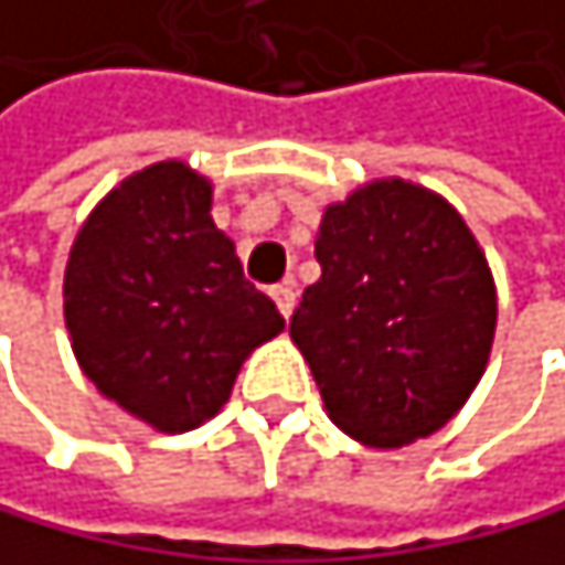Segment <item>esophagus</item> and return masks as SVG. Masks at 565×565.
<instances>
[{"label": "esophagus", "mask_w": 565, "mask_h": 565, "mask_svg": "<svg viewBox=\"0 0 565 565\" xmlns=\"http://www.w3.org/2000/svg\"><path fill=\"white\" fill-rule=\"evenodd\" d=\"M270 298L277 305V311L285 319H291V311H295V298H298V288H295V280H285V285H277L270 288Z\"/></svg>", "instance_id": "obj_1"}]
</instances>
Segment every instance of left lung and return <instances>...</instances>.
I'll use <instances>...</instances> for the list:
<instances>
[{"mask_svg": "<svg viewBox=\"0 0 565 565\" xmlns=\"http://www.w3.org/2000/svg\"><path fill=\"white\" fill-rule=\"evenodd\" d=\"M316 260L291 339L329 418L377 449L433 436L483 377L498 326L467 222L422 184L370 181L326 209Z\"/></svg>", "mask_w": 565, "mask_h": 565, "instance_id": "left-lung-1", "label": "left lung"}]
</instances>
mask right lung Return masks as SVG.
I'll use <instances>...</instances> for the list:
<instances>
[{
    "label": "right lung",
    "mask_w": 565,
    "mask_h": 565,
    "mask_svg": "<svg viewBox=\"0 0 565 565\" xmlns=\"http://www.w3.org/2000/svg\"><path fill=\"white\" fill-rule=\"evenodd\" d=\"M209 212L212 184L160 160L95 205L64 270V322L85 377L157 433L209 422L243 360L285 329Z\"/></svg>",
    "instance_id": "obj_1"
}]
</instances>
